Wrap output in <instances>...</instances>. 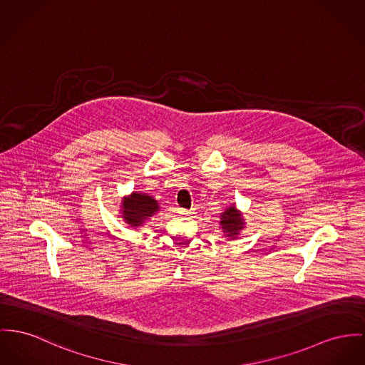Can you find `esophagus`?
Returning a JSON list of instances; mask_svg holds the SVG:
<instances>
[{"label":"esophagus","instance_id":"1","mask_svg":"<svg viewBox=\"0 0 365 365\" xmlns=\"http://www.w3.org/2000/svg\"><path fill=\"white\" fill-rule=\"evenodd\" d=\"M194 212L192 210H187V209H178V215H182V216H191Z\"/></svg>","mask_w":365,"mask_h":365}]
</instances>
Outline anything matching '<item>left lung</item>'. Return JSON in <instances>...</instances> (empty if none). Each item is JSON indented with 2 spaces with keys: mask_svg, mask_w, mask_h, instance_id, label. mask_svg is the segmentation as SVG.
I'll list each match as a JSON object with an SVG mask.
<instances>
[{
  "mask_svg": "<svg viewBox=\"0 0 365 365\" xmlns=\"http://www.w3.org/2000/svg\"><path fill=\"white\" fill-rule=\"evenodd\" d=\"M246 222L243 219L242 212L237 209V205L232 203L220 215V228L225 238L235 240L245 228Z\"/></svg>",
  "mask_w": 365,
  "mask_h": 365,
  "instance_id": "1",
  "label": "left lung"
}]
</instances>
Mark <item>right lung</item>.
<instances>
[{"instance_id":"1","label":"right lung","mask_w":365,"mask_h":365,"mask_svg":"<svg viewBox=\"0 0 365 365\" xmlns=\"http://www.w3.org/2000/svg\"><path fill=\"white\" fill-rule=\"evenodd\" d=\"M160 210L158 200L145 192H131L122 199L120 217L130 228L143 227Z\"/></svg>"}]
</instances>
